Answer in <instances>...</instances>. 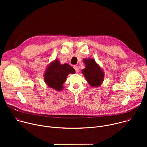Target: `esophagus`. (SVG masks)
<instances>
[{"label": "esophagus", "mask_w": 147, "mask_h": 147, "mask_svg": "<svg viewBox=\"0 0 147 147\" xmlns=\"http://www.w3.org/2000/svg\"><path fill=\"white\" fill-rule=\"evenodd\" d=\"M73 67H74V69H75L76 72V73H78V67L77 66L75 65V66H73Z\"/></svg>", "instance_id": "34e87169"}]
</instances>
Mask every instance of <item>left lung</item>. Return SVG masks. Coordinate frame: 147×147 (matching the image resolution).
<instances>
[{
	"instance_id": "8db88e82",
	"label": "left lung",
	"mask_w": 147,
	"mask_h": 147,
	"mask_svg": "<svg viewBox=\"0 0 147 147\" xmlns=\"http://www.w3.org/2000/svg\"><path fill=\"white\" fill-rule=\"evenodd\" d=\"M86 65V69L82 70L87 81L92 87L99 86L103 81L104 75L100 67L92 59H84Z\"/></svg>"
}]
</instances>
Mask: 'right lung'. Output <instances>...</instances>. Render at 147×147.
Here are the masks:
<instances>
[{
  "label": "right lung",
  "mask_w": 147,
  "mask_h": 147,
  "mask_svg": "<svg viewBox=\"0 0 147 147\" xmlns=\"http://www.w3.org/2000/svg\"><path fill=\"white\" fill-rule=\"evenodd\" d=\"M74 73L75 70L69 65H61L57 60H56L48 67L44 75V79L49 87L60 91L63 89V85L67 75Z\"/></svg>",
  "instance_id": "1"
}]
</instances>
